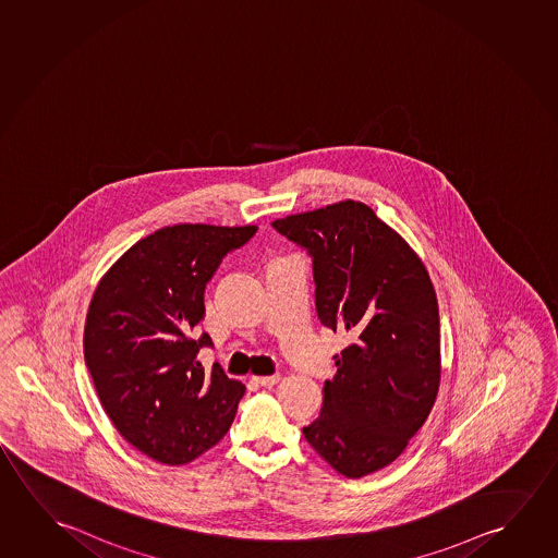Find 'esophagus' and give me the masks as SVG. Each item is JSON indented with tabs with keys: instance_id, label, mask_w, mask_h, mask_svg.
I'll return each instance as SVG.
<instances>
[{
	"instance_id": "34e87169",
	"label": "esophagus",
	"mask_w": 558,
	"mask_h": 558,
	"mask_svg": "<svg viewBox=\"0 0 558 558\" xmlns=\"http://www.w3.org/2000/svg\"><path fill=\"white\" fill-rule=\"evenodd\" d=\"M255 380V385L265 386V388H270V386H275L278 380H280V375H270V377H253Z\"/></svg>"
}]
</instances>
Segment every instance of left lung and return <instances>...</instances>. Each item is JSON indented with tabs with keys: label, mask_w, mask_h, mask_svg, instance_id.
<instances>
[{
	"label": "left lung",
	"mask_w": 558,
	"mask_h": 558,
	"mask_svg": "<svg viewBox=\"0 0 558 558\" xmlns=\"http://www.w3.org/2000/svg\"><path fill=\"white\" fill-rule=\"evenodd\" d=\"M313 258L323 325L350 338L335 355L323 410L303 427L345 477L383 470L429 417L440 383V325L429 272L398 233L357 201L272 222Z\"/></svg>",
	"instance_id": "1"
}]
</instances>
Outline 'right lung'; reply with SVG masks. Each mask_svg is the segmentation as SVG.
Segmentation results:
<instances>
[{
	"mask_svg": "<svg viewBox=\"0 0 558 558\" xmlns=\"http://www.w3.org/2000/svg\"><path fill=\"white\" fill-rule=\"evenodd\" d=\"M257 226L175 223L137 241L104 275L85 325V363L104 412L129 445L168 465L193 462L232 425L240 380L197 360L210 336L205 288Z\"/></svg>",
	"mask_w": 558,
	"mask_h": 558,
	"instance_id": "obj_1",
	"label": "right lung"
}]
</instances>
